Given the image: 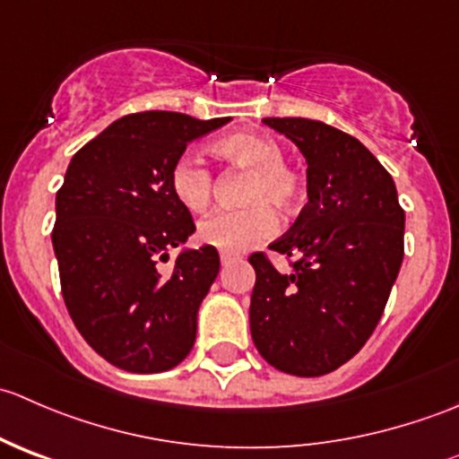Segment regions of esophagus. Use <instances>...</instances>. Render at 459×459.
I'll return each instance as SVG.
<instances>
[{
  "label": "esophagus",
  "instance_id": "esophagus-1",
  "mask_svg": "<svg viewBox=\"0 0 459 459\" xmlns=\"http://www.w3.org/2000/svg\"><path fill=\"white\" fill-rule=\"evenodd\" d=\"M235 262H242V257L230 255V253H221V266H230V264Z\"/></svg>",
  "mask_w": 459,
  "mask_h": 459
}]
</instances>
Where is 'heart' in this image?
<instances>
[{
  "mask_svg": "<svg viewBox=\"0 0 459 459\" xmlns=\"http://www.w3.org/2000/svg\"><path fill=\"white\" fill-rule=\"evenodd\" d=\"M217 160L233 169L251 170L242 202L247 206L217 211L200 224V239L224 253H242L277 229V215L271 204L281 211L298 206L304 197V179L284 161V151L273 137L257 133H233L212 142ZM170 191L175 200L191 212L206 211L215 191L212 170L197 157H179L170 169Z\"/></svg>",
  "mask_w": 459,
  "mask_h": 459,
  "instance_id": "heart-1",
  "label": "heart"
}]
</instances>
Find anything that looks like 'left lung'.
<instances>
[{
	"instance_id": "left-lung-1",
	"label": "left lung",
	"mask_w": 459,
	"mask_h": 459,
	"mask_svg": "<svg viewBox=\"0 0 459 459\" xmlns=\"http://www.w3.org/2000/svg\"><path fill=\"white\" fill-rule=\"evenodd\" d=\"M264 124L307 157L308 204L271 251L253 253L251 335L277 371L319 377L349 362L373 335L404 259V211L395 182L349 133L304 117Z\"/></svg>"
}]
</instances>
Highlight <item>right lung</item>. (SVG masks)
Returning a JSON list of instances; mask_svg holds the SVG:
<instances>
[{"mask_svg": "<svg viewBox=\"0 0 459 459\" xmlns=\"http://www.w3.org/2000/svg\"><path fill=\"white\" fill-rule=\"evenodd\" d=\"M230 117L133 113L73 155L57 191L53 248L68 313L113 367L161 373L195 344L197 308L220 273L212 247L184 251L169 275L157 264L193 235L170 169L188 142Z\"/></svg>", "mask_w": 459, "mask_h": 459, "instance_id": "1", "label": "right lung"}]
</instances>
